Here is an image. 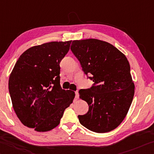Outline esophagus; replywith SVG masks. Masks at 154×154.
<instances>
[{
    "label": "esophagus",
    "instance_id": "34e87169",
    "mask_svg": "<svg viewBox=\"0 0 154 154\" xmlns=\"http://www.w3.org/2000/svg\"><path fill=\"white\" fill-rule=\"evenodd\" d=\"M75 98H76V99L79 98V91H75Z\"/></svg>",
    "mask_w": 154,
    "mask_h": 154
}]
</instances>
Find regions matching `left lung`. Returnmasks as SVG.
<instances>
[{
    "mask_svg": "<svg viewBox=\"0 0 154 154\" xmlns=\"http://www.w3.org/2000/svg\"><path fill=\"white\" fill-rule=\"evenodd\" d=\"M71 50L82 70L95 82L79 91L88 111L79 115L80 124L88 130L103 133L116 128L125 119L134 94V85L127 58L114 46L103 40H75Z\"/></svg>",
    "mask_w": 154,
    "mask_h": 154,
    "instance_id": "obj_1",
    "label": "left lung"
}]
</instances>
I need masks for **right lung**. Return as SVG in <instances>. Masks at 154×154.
Returning <instances> with one entry per match:
<instances>
[{
	"label": "right lung",
	"mask_w": 154,
	"mask_h": 154,
	"mask_svg": "<svg viewBox=\"0 0 154 154\" xmlns=\"http://www.w3.org/2000/svg\"><path fill=\"white\" fill-rule=\"evenodd\" d=\"M72 40L53 41L29 48L11 73L9 90L13 107L21 122L38 132L55 128L75 97L62 89L59 63Z\"/></svg>",
	"instance_id": "obj_1"
}]
</instances>
